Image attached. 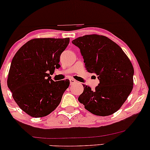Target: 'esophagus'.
Returning a JSON list of instances; mask_svg holds the SVG:
<instances>
[{
  "label": "esophagus",
  "mask_w": 150,
  "mask_h": 150,
  "mask_svg": "<svg viewBox=\"0 0 150 150\" xmlns=\"http://www.w3.org/2000/svg\"><path fill=\"white\" fill-rule=\"evenodd\" d=\"M70 85H73V84L76 83V80H74V79H73V78H70Z\"/></svg>",
  "instance_id": "obj_1"
}]
</instances>
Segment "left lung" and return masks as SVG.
<instances>
[{
	"instance_id": "1",
	"label": "left lung",
	"mask_w": 150,
	"mask_h": 150,
	"mask_svg": "<svg viewBox=\"0 0 150 150\" xmlns=\"http://www.w3.org/2000/svg\"><path fill=\"white\" fill-rule=\"evenodd\" d=\"M72 43L80 49L86 70L98 75L99 80L94 90L83 85L78 101L97 116L116 112L133 87L134 69L128 56L118 44L104 36L85 35Z\"/></svg>"
}]
</instances>
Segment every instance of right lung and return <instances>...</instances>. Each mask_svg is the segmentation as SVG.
<instances>
[{"label": "right lung", "mask_w": 150, "mask_h": 150, "mask_svg": "<svg viewBox=\"0 0 150 150\" xmlns=\"http://www.w3.org/2000/svg\"><path fill=\"white\" fill-rule=\"evenodd\" d=\"M69 38L34 39L24 44L12 60L7 83L23 111L40 118L49 115L61 102L70 81L54 82L51 73L61 67L60 56Z\"/></svg>", "instance_id": "right-lung-1"}]
</instances>
